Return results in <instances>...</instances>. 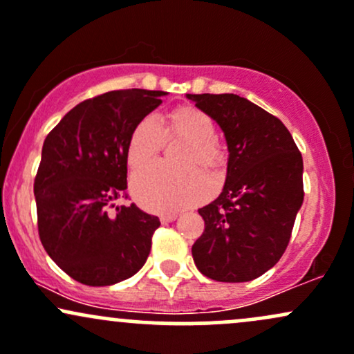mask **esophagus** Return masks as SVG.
<instances>
[{
    "label": "esophagus",
    "mask_w": 354,
    "mask_h": 354,
    "mask_svg": "<svg viewBox=\"0 0 354 354\" xmlns=\"http://www.w3.org/2000/svg\"><path fill=\"white\" fill-rule=\"evenodd\" d=\"M177 219V214H162L160 222L162 224H169V222H174Z\"/></svg>",
    "instance_id": "obj_1"
}]
</instances>
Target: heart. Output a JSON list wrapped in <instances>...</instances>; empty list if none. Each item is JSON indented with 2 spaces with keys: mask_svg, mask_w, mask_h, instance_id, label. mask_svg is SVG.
I'll use <instances>...</instances> for the list:
<instances>
[{
  "mask_svg": "<svg viewBox=\"0 0 354 354\" xmlns=\"http://www.w3.org/2000/svg\"><path fill=\"white\" fill-rule=\"evenodd\" d=\"M212 117L194 105H182L158 120L145 117L133 127L127 142V162L132 170L144 169L160 153L164 140L184 138L177 162L184 167L152 165L133 177L132 192L142 207L152 212H174L202 201L209 194L204 174L216 172L224 162L219 142L214 138Z\"/></svg>",
  "mask_w": 354,
  "mask_h": 354,
  "instance_id": "b5f03b06",
  "label": "heart"
}]
</instances>
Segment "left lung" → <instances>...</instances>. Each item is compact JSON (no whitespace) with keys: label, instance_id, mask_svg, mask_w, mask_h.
<instances>
[{"label":"left lung","instance_id":"obj_1","mask_svg":"<svg viewBox=\"0 0 354 354\" xmlns=\"http://www.w3.org/2000/svg\"><path fill=\"white\" fill-rule=\"evenodd\" d=\"M227 142L221 196L198 209L205 229L192 257L204 276L245 283L281 259L303 205V157L283 122L234 93L187 95Z\"/></svg>","mask_w":354,"mask_h":354}]
</instances>
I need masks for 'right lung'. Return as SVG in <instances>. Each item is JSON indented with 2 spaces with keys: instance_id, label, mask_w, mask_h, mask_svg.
<instances>
[{
  "instance_id": "right-lung-1",
  "label": "right lung",
  "mask_w": 354,
  "mask_h": 354,
  "mask_svg": "<svg viewBox=\"0 0 354 354\" xmlns=\"http://www.w3.org/2000/svg\"><path fill=\"white\" fill-rule=\"evenodd\" d=\"M158 90H115L78 103L46 135L37 177L38 234L51 259L86 286L140 271L160 225L137 205H115L127 189V142L160 105Z\"/></svg>"
}]
</instances>
